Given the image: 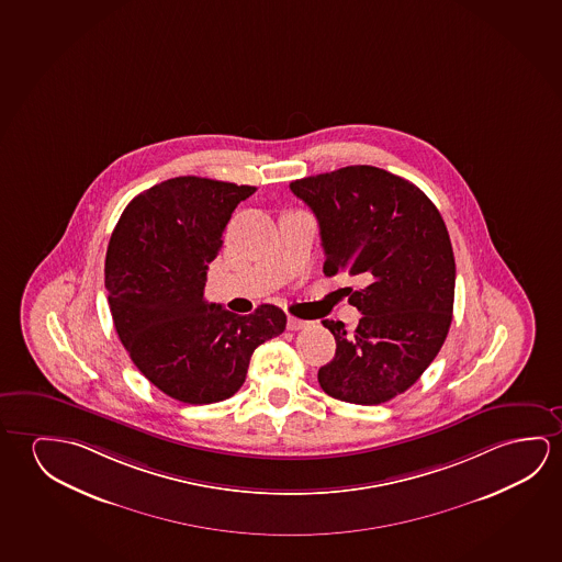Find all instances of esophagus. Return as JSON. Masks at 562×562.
Here are the masks:
<instances>
[{"label":"esophagus","mask_w":562,"mask_h":562,"mask_svg":"<svg viewBox=\"0 0 562 562\" xmlns=\"http://www.w3.org/2000/svg\"><path fill=\"white\" fill-rule=\"evenodd\" d=\"M310 327V321L297 319V317H288V328L290 330H300V328Z\"/></svg>","instance_id":"esophagus-1"}]
</instances>
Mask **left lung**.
<instances>
[{
    "label": "left lung",
    "instance_id": "1",
    "mask_svg": "<svg viewBox=\"0 0 562 562\" xmlns=\"http://www.w3.org/2000/svg\"><path fill=\"white\" fill-rule=\"evenodd\" d=\"M290 189L319 222L323 272L368 282L348 297L362 313L355 333L323 321L337 352L317 373L321 389L355 405L391 401L416 383L448 337L456 294L448 227L423 190L372 165L305 177Z\"/></svg>",
    "mask_w": 562,
    "mask_h": 562
}]
</instances>
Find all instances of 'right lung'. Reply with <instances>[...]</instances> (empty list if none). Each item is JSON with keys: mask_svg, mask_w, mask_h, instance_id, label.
Here are the masks:
<instances>
[{"mask_svg": "<svg viewBox=\"0 0 562 562\" xmlns=\"http://www.w3.org/2000/svg\"><path fill=\"white\" fill-rule=\"evenodd\" d=\"M255 190L175 177L132 200L111 235L104 285L114 328L139 372L181 403L235 395L255 348L284 333L277 305L237 315L204 300L225 225Z\"/></svg>", "mask_w": 562, "mask_h": 562, "instance_id": "add662e5", "label": "right lung"}]
</instances>
